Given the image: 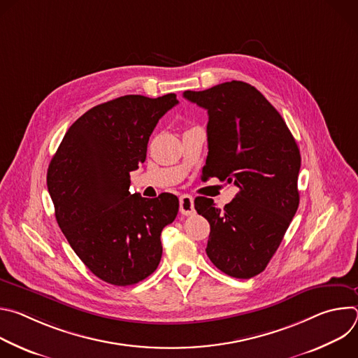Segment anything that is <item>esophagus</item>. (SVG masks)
<instances>
[{
	"instance_id": "1",
	"label": "esophagus",
	"mask_w": 358,
	"mask_h": 358,
	"mask_svg": "<svg viewBox=\"0 0 358 358\" xmlns=\"http://www.w3.org/2000/svg\"><path fill=\"white\" fill-rule=\"evenodd\" d=\"M180 213L182 215H192L195 213L194 208V198L188 194H182L180 196Z\"/></svg>"
}]
</instances>
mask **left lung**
I'll use <instances>...</instances> for the list:
<instances>
[{
  "instance_id": "obj_1",
  "label": "left lung",
  "mask_w": 358,
  "mask_h": 358,
  "mask_svg": "<svg viewBox=\"0 0 358 358\" xmlns=\"http://www.w3.org/2000/svg\"><path fill=\"white\" fill-rule=\"evenodd\" d=\"M184 97L208 112L207 177L234 182L224 210L194 201L211 227L207 255L224 273L250 279L265 271L297 207L300 151L279 112L249 83L225 82Z\"/></svg>"
}]
</instances>
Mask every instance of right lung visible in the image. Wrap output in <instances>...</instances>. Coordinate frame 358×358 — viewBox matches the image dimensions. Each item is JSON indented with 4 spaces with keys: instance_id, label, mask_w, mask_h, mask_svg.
Instances as JSON below:
<instances>
[{
    "instance_id": "add662e5",
    "label": "right lung",
    "mask_w": 358,
    "mask_h": 358,
    "mask_svg": "<svg viewBox=\"0 0 358 358\" xmlns=\"http://www.w3.org/2000/svg\"><path fill=\"white\" fill-rule=\"evenodd\" d=\"M178 103L126 94L97 105L66 131L48 167L55 217L69 245L99 279L134 285L160 264L162 231L178 213V198L130 194V173L144 163L159 120Z\"/></svg>"
}]
</instances>
